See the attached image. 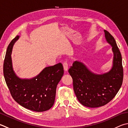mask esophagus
<instances>
[{"instance_id":"obj_1","label":"esophagus","mask_w":128,"mask_h":128,"mask_svg":"<svg viewBox=\"0 0 128 128\" xmlns=\"http://www.w3.org/2000/svg\"><path fill=\"white\" fill-rule=\"evenodd\" d=\"M62 66H63L64 70L65 72H66L67 70H68V64H67L66 62H64L63 63H62Z\"/></svg>"}]
</instances>
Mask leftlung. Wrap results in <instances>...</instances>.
Here are the masks:
<instances>
[{
  "instance_id": "1",
  "label": "left lung",
  "mask_w": 128,
  "mask_h": 128,
  "mask_svg": "<svg viewBox=\"0 0 128 128\" xmlns=\"http://www.w3.org/2000/svg\"><path fill=\"white\" fill-rule=\"evenodd\" d=\"M107 41L112 46L113 66L103 74L92 73L82 62L76 61L68 72L73 82V89L80 102L88 108H98L112 100L122 86L123 80L122 58L114 37L104 30Z\"/></svg>"
}]
</instances>
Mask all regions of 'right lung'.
Listing matches in <instances>:
<instances>
[{
	"mask_svg": "<svg viewBox=\"0 0 128 128\" xmlns=\"http://www.w3.org/2000/svg\"><path fill=\"white\" fill-rule=\"evenodd\" d=\"M19 36L9 44L3 64V73L6 85L13 99L28 110L42 112L52 108L54 104L56 87L63 76L62 63L46 67L34 78L20 79L16 75L12 63L11 53L13 44Z\"/></svg>",
	"mask_w": 128,
	"mask_h": 128,
	"instance_id": "right-lung-1",
	"label": "right lung"
}]
</instances>
